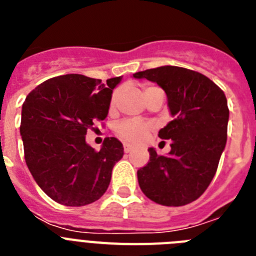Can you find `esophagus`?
I'll return each instance as SVG.
<instances>
[{
  "label": "esophagus",
  "instance_id": "obj_1",
  "mask_svg": "<svg viewBox=\"0 0 256 256\" xmlns=\"http://www.w3.org/2000/svg\"><path fill=\"white\" fill-rule=\"evenodd\" d=\"M132 150H133V148L130 146V144H124V152L128 154V152H130Z\"/></svg>",
  "mask_w": 256,
  "mask_h": 256
}]
</instances>
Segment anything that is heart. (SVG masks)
Returning a JSON list of instances; mask_svg holds the SVG:
<instances>
[{
	"label": "heart",
	"instance_id": "1",
	"mask_svg": "<svg viewBox=\"0 0 256 256\" xmlns=\"http://www.w3.org/2000/svg\"><path fill=\"white\" fill-rule=\"evenodd\" d=\"M151 88H154L152 86L146 87L144 92L151 90ZM118 97H119V92H114V94L112 96V100H110V108L112 110L116 106ZM150 128V124L144 123V122L137 120V119H124V120H122L120 123H118L115 126V132L119 137H122L126 141L137 144V142H141L144 138V136L148 134Z\"/></svg>",
	"mask_w": 256,
	"mask_h": 256
}]
</instances>
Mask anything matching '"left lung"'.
Masks as SVG:
<instances>
[{"mask_svg":"<svg viewBox=\"0 0 256 256\" xmlns=\"http://www.w3.org/2000/svg\"><path fill=\"white\" fill-rule=\"evenodd\" d=\"M133 78L158 83L173 116L159 130L160 138L170 140V152L160 156L148 148L150 162L137 172L140 187L156 204H190L208 188L226 148L230 110L224 92L204 74L172 65Z\"/></svg>","mask_w":256,"mask_h":256,"instance_id":"obj_1","label":"left lung"}]
</instances>
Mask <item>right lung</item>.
Listing matches in <instances>:
<instances>
[{
  "instance_id": "right-lung-1",
  "label": "right lung",
  "mask_w": 256,
  "mask_h": 256,
  "mask_svg": "<svg viewBox=\"0 0 256 256\" xmlns=\"http://www.w3.org/2000/svg\"><path fill=\"white\" fill-rule=\"evenodd\" d=\"M115 76L101 82L82 74L47 79L26 96L20 136L29 172L48 198L83 206L101 198L114 165L123 158L120 141L108 137L100 151L86 142L87 130L108 116Z\"/></svg>"
}]
</instances>
